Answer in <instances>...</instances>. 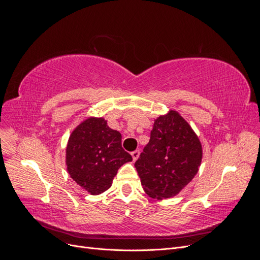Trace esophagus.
<instances>
[{"mask_svg":"<svg viewBox=\"0 0 260 260\" xmlns=\"http://www.w3.org/2000/svg\"><path fill=\"white\" fill-rule=\"evenodd\" d=\"M131 156H132V158H133V160H137L138 158H139V156H140V149H136V151H133V152H131Z\"/></svg>","mask_w":260,"mask_h":260,"instance_id":"1","label":"esophagus"}]
</instances>
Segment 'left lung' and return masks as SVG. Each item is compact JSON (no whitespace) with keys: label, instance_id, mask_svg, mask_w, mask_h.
I'll use <instances>...</instances> for the list:
<instances>
[{"label":"left lung","instance_id":"1","mask_svg":"<svg viewBox=\"0 0 260 260\" xmlns=\"http://www.w3.org/2000/svg\"><path fill=\"white\" fill-rule=\"evenodd\" d=\"M198 136L177 112L154 122L151 139L135 166L144 191L153 199L177 195L198 174L202 161Z\"/></svg>","mask_w":260,"mask_h":260}]
</instances>
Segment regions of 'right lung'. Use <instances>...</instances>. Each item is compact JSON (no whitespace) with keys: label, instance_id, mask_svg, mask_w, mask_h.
Returning <instances> with one entry per match:
<instances>
[{"label":"right lung","instance_id":"obj_1","mask_svg":"<svg viewBox=\"0 0 260 260\" xmlns=\"http://www.w3.org/2000/svg\"><path fill=\"white\" fill-rule=\"evenodd\" d=\"M131 160L132 156L121 146L120 132L109 128L103 118H88L69 137L67 171L92 195L111 187L118 169Z\"/></svg>","mask_w":260,"mask_h":260}]
</instances>
